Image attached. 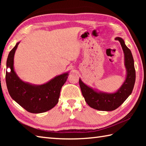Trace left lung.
<instances>
[{
	"label": "left lung",
	"mask_w": 146,
	"mask_h": 146,
	"mask_svg": "<svg viewBox=\"0 0 146 146\" xmlns=\"http://www.w3.org/2000/svg\"><path fill=\"white\" fill-rule=\"evenodd\" d=\"M122 46L125 54V65L127 71L126 80L119 90L111 94L97 93L92 88L84 84L79 80V84L82 95L86 103L90 107L96 110L103 111H111L115 110L122 105L134 88L135 82V70L134 59L131 50L127 47L123 40L120 38H116Z\"/></svg>",
	"instance_id": "obj_1"
}]
</instances>
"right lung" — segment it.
I'll use <instances>...</instances> for the list:
<instances>
[{
	"instance_id": "right-lung-1",
	"label": "right lung",
	"mask_w": 146,
	"mask_h": 146,
	"mask_svg": "<svg viewBox=\"0 0 146 146\" xmlns=\"http://www.w3.org/2000/svg\"><path fill=\"white\" fill-rule=\"evenodd\" d=\"M17 42L10 51L7 60L5 81L9 95L12 98L27 111L33 113L45 112L58 104L62 86L68 78V73L59 75L46 84L35 86L22 81L14 71V56Z\"/></svg>"
}]
</instances>
